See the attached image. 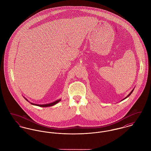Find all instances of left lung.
<instances>
[{
  "instance_id": "left-lung-1",
  "label": "left lung",
  "mask_w": 151,
  "mask_h": 151,
  "mask_svg": "<svg viewBox=\"0 0 151 151\" xmlns=\"http://www.w3.org/2000/svg\"><path fill=\"white\" fill-rule=\"evenodd\" d=\"M133 90H134V89H133ZM133 90H132V91H131V92H130V93H129V95H128V96H127V97H126V98H124V99H126V98H128V96H130V94H131V93H132V92H133ZM124 99H123V100H124Z\"/></svg>"
}]
</instances>
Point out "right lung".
Segmentation results:
<instances>
[{"mask_svg": "<svg viewBox=\"0 0 151 151\" xmlns=\"http://www.w3.org/2000/svg\"><path fill=\"white\" fill-rule=\"evenodd\" d=\"M24 99L27 101H28V100L27 99H26L25 98H24ZM61 99H58V100H57V101H55V102H52V103H50V104H33V103H31V102H30L29 101H28V102H29L30 104H33V105H35V106H40V107H49V106H53V105H55V104H57L60 101H61Z\"/></svg>", "mask_w": 151, "mask_h": 151, "instance_id": "1", "label": "right lung"}]
</instances>
